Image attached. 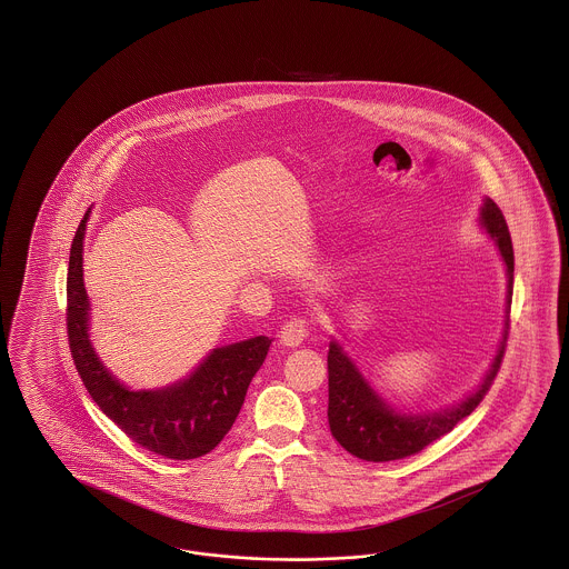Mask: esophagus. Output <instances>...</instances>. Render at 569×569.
<instances>
[{"mask_svg":"<svg viewBox=\"0 0 569 569\" xmlns=\"http://www.w3.org/2000/svg\"><path fill=\"white\" fill-rule=\"evenodd\" d=\"M309 330H311L309 320H307V318H300V316H295V318H290L286 325L281 326L279 339H281L283 346L295 348V346H300V343L309 337Z\"/></svg>","mask_w":569,"mask_h":569,"instance_id":"34e87169","label":"esophagus"}]
</instances>
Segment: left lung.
<instances>
[{
  "label": "left lung",
  "instance_id": "left-lung-1",
  "mask_svg": "<svg viewBox=\"0 0 569 569\" xmlns=\"http://www.w3.org/2000/svg\"><path fill=\"white\" fill-rule=\"evenodd\" d=\"M482 226L497 241L508 269V307L512 305L515 288V247L501 209L487 198L482 207ZM510 328V316H508ZM508 348V330L503 335L499 353L482 381V386L467 397L460 406L429 413V416H399L386 406L371 386L356 371L352 360L341 352L337 343L328 350V425L332 437L353 457L373 462L406 459L418 455L439 437L450 433L462 418H467L487 397L497 378L503 353Z\"/></svg>",
  "mask_w": 569,
  "mask_h": 569
}]
</instances>
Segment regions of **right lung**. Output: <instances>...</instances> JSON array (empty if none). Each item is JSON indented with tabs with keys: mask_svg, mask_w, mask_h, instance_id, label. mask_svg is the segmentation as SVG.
<instances>
[{
	"mask_svg": "<svg viewBox=\"0 0 569 569\" xmlns=\"http://www.w3.org/2000/svg\"><path fill=\"white\" fill-rule=\"evenodd\" d=\"M89 211L72 239L68 264L66 328L74 367L91 399L140 448L163 459L190 460L211 452L232 429L249 381L262 367L271 339L256 337L213 353L190 378L132 392L102 367L87 337L89 300L82 286V239Z\"/></svg>",
	"mask_w": 569,
	"mask_h": 569,
	"instance_id": "add662e5",
	"label": "right lung"
}]
</instances>
